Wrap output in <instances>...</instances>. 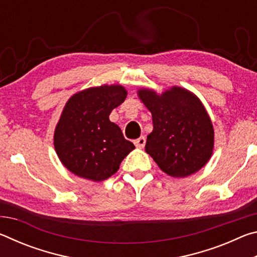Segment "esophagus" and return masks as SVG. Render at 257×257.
<instances>
[{
    "label": "esophagus",
    "mask_w": 257,
    "mask_h": 257,
    "mask_svg": "<svg viewBox=\"0 0 257 257\" xmlns=\"http://www.w3.org/2000/svg\"><path fill=\"white\" fill-rule=\"evenodd\" d=\"M134 144H135V146L138 147V149H143V147H144L146 144V138L144 136H141L139 138L135 139Z\"/></svg>",
    "instance_id": "obj_1"
}]
</instances>
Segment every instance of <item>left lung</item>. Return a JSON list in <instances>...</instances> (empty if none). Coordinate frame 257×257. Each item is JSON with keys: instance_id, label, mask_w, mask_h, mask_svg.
Here are the masks:
<instances>
[{"instance_id": "8db88e82", "label": "left lung", "mask_w": 257, "mask_h": 257, "mask_svg": "<svg viewBox=\"0 0 257 257\" xmlns=\"http://www.w3.org/2000/svg\"><path fill=\"white\" fill-rule=\"evenodd\" d=\"M137 95L153 120L146 153L171 177L185 178L201 170L214 149V129L201 99L179 86L162 94L141 88Z\"/></svg>"}]
</instances>
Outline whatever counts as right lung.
Wrapping results in <instances>:
<instances>
[{"mask_svg":"<svg viewBox=\"0 0 257 257\" xmlns=\"http://www.w3.org/2000/svg\"><path fill=\"white\" fill-rule=\"evenodd\" d=\"M127 97L121 85L80 90L68 99L54 130V149L69 171L92 181H103L119 170L135 150L108 115Z\"/></svg>","mask_w":257,"mask_h":257,"instance_id":"add662e5","label":"right lung"}]
</instances>
